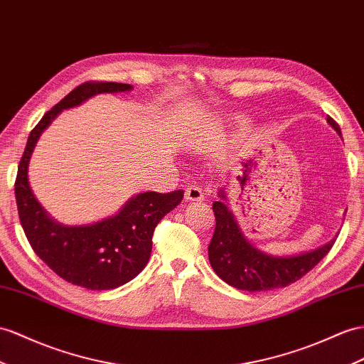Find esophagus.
<instances>
[{
	"label": "esophagus",
	"mask_w": 364,
	"mask_h": 364,
	"mask_svg": "<svg viewBox=\"0 0 364 364\" xmlns=\"http://www.w3.org/2000/svg\"><path fill=\"white\" fill-rule=\"evenodd\" d=\"M184 198L186 201H203L204 200L203 189L198 184H189L188 188H186Z\"/></svg>",
	"instance_id": "obj_1"
}]
</instances>
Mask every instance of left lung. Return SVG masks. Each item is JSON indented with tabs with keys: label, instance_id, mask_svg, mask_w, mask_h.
Wrapping results in <instances>:
<instances>
[{
	"label": "left lung",
	"instance_id": "left-lung-1",
	"mask_svg": "<svg viewBox=\"0 0 364 364\" xmlns=\"http://www.w3.org/2000/svg\"><path fill=\"white\" fill-rule=\"evenodd\" d=\"M328 123L341 135L337 121L328 117ZM220 198L212 206L217 223L209 243V262L223 282L240 291H272L292 284L318 264L335 243L333 238L328 245L295 257L263 254L245 238L234 213L225 203L226 195L223 191Z\"/></svg>",
	"mask_w": 364,
	"mask_h": 364
}]
</instances>
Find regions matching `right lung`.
<instances>
[{
    "instance_id": "right-lung-1",
    "label": "right lung",
    "mask_w": 364,
    "mask_h": 364,
    "mask_svg": "<svg viewBox=\"0 0 364 364\" xmlns=\"http://www.w3.org/2000/svg\"><path fill=\"white\" fill-rule=\"evenodd\" d=\"M130 89L132 86L123 82L87 81L68 93L32 129L15 180L18 215L33 252L58 277L90 291L123 286L143 271L152 252L156 225L178 206L184 191L138 193L115 217L86 226H63L33 197L27 166L41 132L63 109L78 106L97 93Z\"/></svg>"
}]
</instances>
